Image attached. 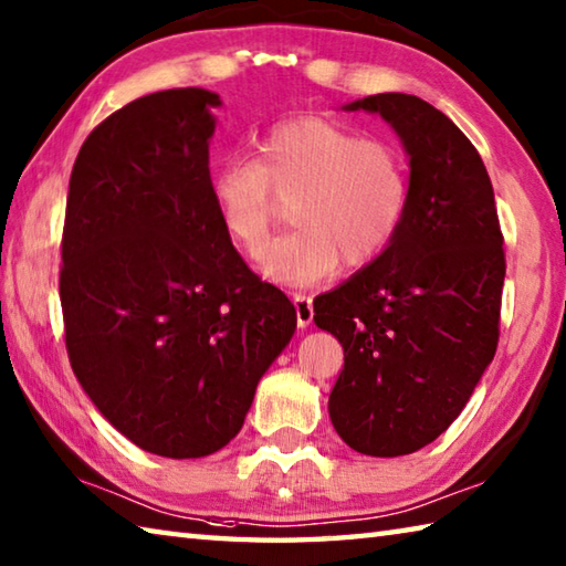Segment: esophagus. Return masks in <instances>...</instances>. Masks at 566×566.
Here are the masks:
<instances>
[{"mask_svg":"<svg viewBox=\"0 0 566 566\" xmlns=\"http://www.w3.org/2000/svg\"><path fill=\"white\" fill-rule=\"evenodd\" d=\"M294 310H296V324H300L302 328H306L312 324L314 318V302L310 294H294Z\"/></svg>","mask_w":566,"mask_h":566,"instance_id":"1","label":"esophagus"}]
</instances>
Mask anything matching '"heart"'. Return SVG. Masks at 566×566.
<instances>
[{"instance_id": "obj_1", "label": "heart", "mask_w": 566, "mask_h": 566, "mask_svg": "<svg viewBox=\"0 0 566 566\" xmlns=\"http://www.w3.org/2000/svg\"><path fill=\"white\" fill-rule=\"evenodd\" d=\"M210 195L228 238L250 256L266 248L276 195H292L296 228L266 250L262 270L282 284H314L338 260L361 266L394 242L410 208V168L396 143L302 116L266 128L256 160L214 166Z\"/></svg>"}]
</instances>
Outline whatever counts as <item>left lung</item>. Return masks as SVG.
<instances>
[{"instance_id": "8db88e82", "label": "left lung", "mask_w": 566, "mask_h": 566, "mask_svg": "<svg viewBox=\"0 0 566 566\" xmlns=\"http://www.w3.org/2000/svg\"><path fill=\"white\" fill-rule=\"evenodd\" d=\"M364 108L410 156V208L394 242L338 290L314 322L344 346L328 416L356 453L408 455L446 433L500 342L505 250L480 153L446 113L408 94Z\"/></svg>"}]
</instances>
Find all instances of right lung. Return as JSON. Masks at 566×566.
Masks as SVG:
<instances>
[{
    "label": "right lung",
    "instance_id": "add662e5",
    "mask_svg": "<svg viewBox=\"0 0 566 566\" xmlns=\"http://www.w3.org/2000/svg\"><path fill=\"white\" fill-rule=\"evenodd\" d=\"M205 88L130 101L88 133L69 180L59 296L69 361L108 423L163 458L240 433L296 328L224 232Z\"/></svg>",
    "mask_w": 566,
    "mask_h": 566
}]
</instances>
